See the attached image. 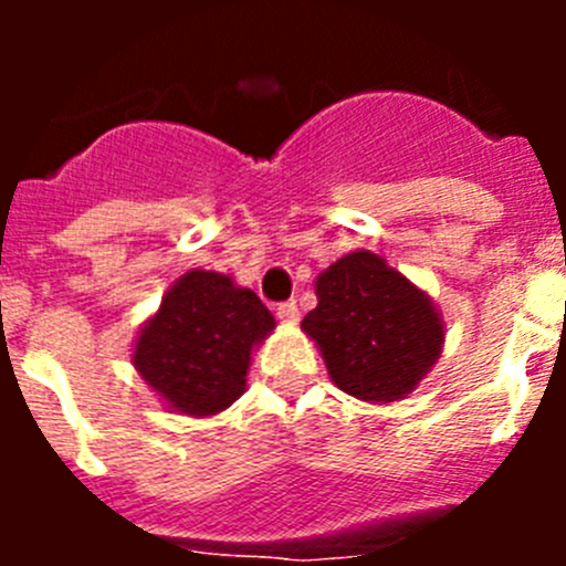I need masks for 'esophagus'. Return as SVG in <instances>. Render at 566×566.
Instances as JSON below:
<instances>
[{
	"label": "esophagus",
	"mask_w": 566,
	"mask_h": 566,
	"mask_svg": "<svg viewBox=\"0 0 566 566\" xmlns=\"http://www.w3.org/2000/svg\"><path fill=\"white\" fill-rule=\"evenodd\" d=\"M277 317L283 319V323H297V319H300L297 303H294V300H289V303H280V306H277Z\"/></svg>",
	"instance_id": "1"
}]
</instances>
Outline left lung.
<instances>
[{"label":"left lung","instance_id":"left-lung-1","mask_svg":"<svg viewBox=\"0 0 566 566\" xmlns=\"http://www.w3.org/2000/svg\"><path fill=\"white\" fill-rule=\"evenodd\" d=\"M314 292L317 308L300 328L317 343L339 391L374 405L397 402L413 394L442 354L437 303L368 249L319 272Z\"/></svg>","mask_w":566,"mask_h":566}]
</instances>
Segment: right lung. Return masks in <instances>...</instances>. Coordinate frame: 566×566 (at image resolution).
Listing matches in <instances>:
<instances>
[{"instance_id": "obj_1", "label": "right lung", "mask_w": 566, "mask_h": 566, "mask_svg": "<svg viewBox=\"0 0 566 566\" xmlns=\"http://www.w3.org/2000/svg\"><path fill=\"white\" fill-rule=\"evenodd\" d=\"M272 328V312L252 289L229 274L192 269L142 326L133 365L169 411L214 417L247 391L252 352Z\"/></svg>"}]
</instances>
